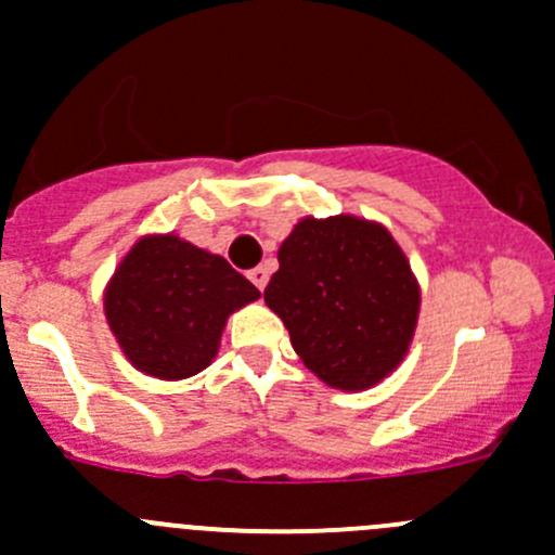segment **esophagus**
I'll list each match as a JSON object with an SVG mask.
<instances>
[{
	"mask_svg": "<svg viewBox=\"0 0 555 555\" xmlns=\"http://www.w3.org/2000/svg\"><path fill=\"white\" fill-rule=\"evenodd\" d=\"M248 279H251L254 287H257V289H266V284H268V268H262V266L251 268V271H248Z\"/></svg>",
	"mask_w": 555,
	"mask_h": 555,
	"instance_id": "1",
	"label": "esophagus"
}]
</instances>
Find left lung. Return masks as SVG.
<instances>
[{
    "label": "left lung",
    "instance_id": "left-lung-1",
    "mask_svg": "<svg viewBox=\"0 0 555 555\" xmlns=\"http://www.w3.org/2000/svg\"><path fill=\"white\" fill-rule=\"evenodd\" d=\"M266 304L320 380L361 391L408 353L418 284L402 248L380 224L353 216L304 219L279 248Z\"/></svg>",
    "mask_w": 555,
    "mask_h": 555
}]
</instances>
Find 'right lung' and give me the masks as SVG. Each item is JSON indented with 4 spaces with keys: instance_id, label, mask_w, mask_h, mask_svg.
<instances>
[{
    "instance_id": "obj_1",
    "label": "right lung",
    "mask_w": 555,
    "mask_h": 555,
    "mask_svg": "<svg viewBox=\"0 0 555 555\" xmlns=\"http://www.w3.org/2000/svg\"><path fill=\"white\" fill-rule=\"evenodd\" d=\"M260 289L224 257L178 235L139 241L106 289V320L137 370L180 380L205 370L227 318Z\"/></svg>"
}]
</instances>
